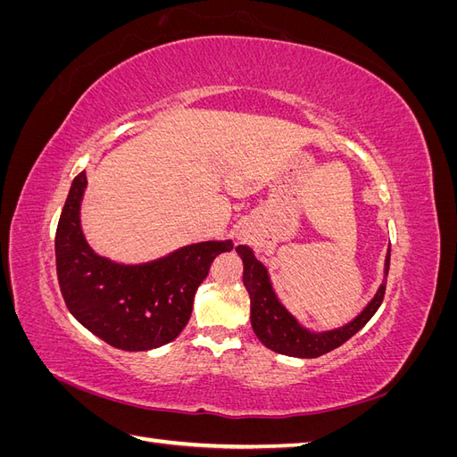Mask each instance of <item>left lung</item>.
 <instances>
[{
    "label": "left lung",
    "instance_id": "1",
    "mask_svg": "<svg viewBox=\"0 0 457 457\" xmlns=\"http://www.w3.org/2000/svg\"><path fill=\"white\" fill-rule=\"evenodd\" d=\"M237 252L244 261V286L252 301V328L259 341L274 353L297 358H316L334 351L368 324L370 318L381 307L385 297L391 250L386 252L385 259V280L379 286L376 297L366 305V309L347 326L322 331V334H314V331L303 328L295 318L286 311V307L274 294L267 269L255 259L250 247L238 245Z\"/></svg>",
    "mask_w": 457,
    "mask_h": 457
}]
</instances>
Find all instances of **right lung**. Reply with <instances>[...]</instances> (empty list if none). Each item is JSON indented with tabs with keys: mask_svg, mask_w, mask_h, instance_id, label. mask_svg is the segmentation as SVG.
Returning <instances> with one entry per match:
<instances>
[{
	"mask_svg": "<svg viewBox=\"0 0 457 457\" xmlns=\"http://www.w3.org/2000/svg\"><path fill=\"white\" fill-rule=\"evenodd\" d=\"M86 171L76 175L54 237L61 294L68 311L91 334L121 351H150L187 326L198 286L232 240L185 245L145 265H118L96 255L84 238L79 205Z\"/></svg>",
	"mask_w": 457,
	"mask_h": 457,
	"instance_id": "right-lung-1",
	"label": "right lung"
}]
</instances>
